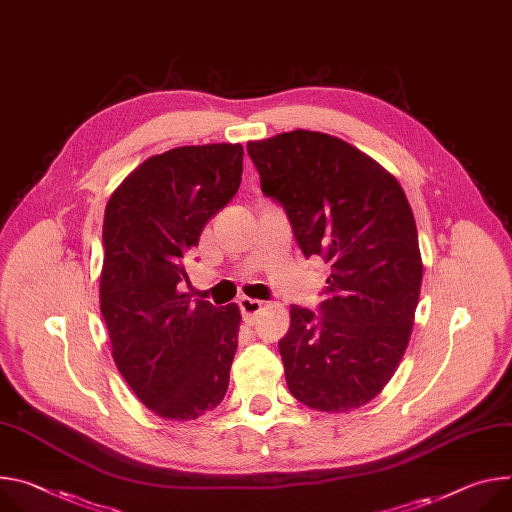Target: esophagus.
Wrapping results in <instances>:
<instances>
[{"label": "esophagus", "mask_w": 512, "mask_h": 512, "mask_svg": "<svg viewBox=\"0 0 512 512\" xmlns=\"http://www.w3.org/2000/svg\"><path fill=\"white\" fill-rule=\"evenodd\" d=\"M239 308H241V312H243V316H245L247 322H255V318H257L259 312L263 310V302L253 300V298H241V300H239Z\"/></svg>", "instance_id": "esophagus-1"}]
</instances>
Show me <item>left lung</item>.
<instances>
[{
	"label": "left lung",
	"instance_id": "8db88e82",
	"mask_svg": "<svg viewBox=\"0 0 512 512\" xmlns=\"http://www.w3.org/2000/svg\"><path fill=\"white\" fill-rule=\"evenodd\" d=\"M247 153L304 257L331 265L316 310L290 308L288 388L316 410L359 408L390 382L412 333L423 263L408 200L382 165L331 134L284 132Z\"/></svg>",
	"mask_w": 512,
	"mask_h": 512
}]
</instances>
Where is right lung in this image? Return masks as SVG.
<instances>
[{
	"instance_id": "add662e5",
	"label": "right lung",
	"mask_w": 512,
	"mask_h": 512,
	"mask_svg": "<svg viewBox=\"0 0 512 512\" xmlns=\"http://www.w3.org/2000/svg\"><path fill=\"white\" fill-rule=\"evenodd\" d=\"M241 175V145L177 147L138 165L106 206L100 302L112 355L132 392L169 421H194L228 388L239 306L190 302L177 284Z\"/></svg>"
}]
</instances>
